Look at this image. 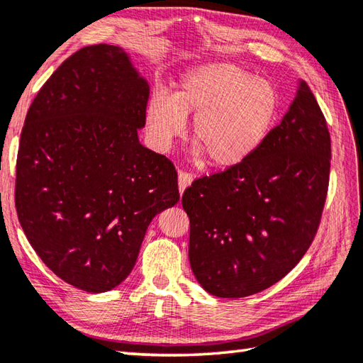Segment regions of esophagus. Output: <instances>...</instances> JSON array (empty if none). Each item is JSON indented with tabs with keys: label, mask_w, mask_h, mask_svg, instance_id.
I'll return each mask as SVG.
<instances>
[{
	"label": "esophagus",
	"mask_w": 363,
	"mask_h": 363,
	"mask_svg": "<svg viewBox=\"0 0 363 363\" xmlns=\"http://www.w3.org/2000/svg\"><path fill=\"white\" fill-rule=\"evenodd\" d=\"M191 181H194V176H191L190 173H187V172H181L177 173V182H179V191H181V195L184 194V190H186L190 184H191Z\"/></svg>",
	"instance_id": "esophagus-1"
}]
</instances>
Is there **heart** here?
Returning a JSON list of instances; mask_svg holds the SVG:
<instances>
[{
  "label": "heart",
  "mask_w": 363,
  "mask_h": 363,
  "mask_svg": "<svg viewBox=\"0 0 363 363\" xmlns=\"http://www.w3.org/2000/svg\"><path fill=\"white\" fill-rule=\"evenodd\" d=\"M280 96L272 82L253 77L228 61L186 70L173 96L155 92L146 106L152 146L167 152L194 116L195 152L216 168H234L262 145L279 115Z\"/></svg>",
  "instance_id": "obj_1"
}]
</instances>
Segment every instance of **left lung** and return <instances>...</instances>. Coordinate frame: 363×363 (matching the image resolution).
Wrapping results in <instances>:
<instances>
[{
	"instance_id": "8db88e82",
	"label": "left lung",
	"mask_w": 363,
	"mask_h": 363,
	"mask_svg": "<svg viewBox=\"0 0 363 363\" xmlns=\"http://www.w3.org/2000/svg\"><path fill=\"white\" fill-rule=\"evenodd\" d=\"M329 173L328 124L301 80L281 123L250 157L184 191L198 283L212 296L238 299L281 280L313 242Z\"/></svg>"
}]
</instances>
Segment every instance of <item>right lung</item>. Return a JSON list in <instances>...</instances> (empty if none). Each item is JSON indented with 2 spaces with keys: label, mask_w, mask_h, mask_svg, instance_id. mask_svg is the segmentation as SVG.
<instances>
[{
  "label": "right lung",
  "mask_w": 363,
  "mask_h": 363,
  "mask_svg": "<svg viewBox=\"0 0 363 363\" xmlns=\"http://www.w3.org/2000/svg\"><path fill=\"white\" fill-rule=\"evenodd\" d=\"M147 99L130 56L99 44L64 61L26 113L18 222L50 271L88 293L124 281L151 220L179 201L173 163L138 140Z\"/></svg>",
  "instance_id": "obj_1"
}]
</instances>
